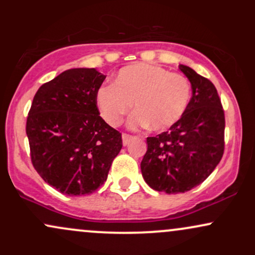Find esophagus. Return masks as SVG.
Returning <instances> with one entry per match:
<instances>
[{
  "mask_svg": "<svg viewBox=\"0 0 255 255\" xmlns=\"http://www.w3.org/2000/svg\"><path fill=\"white\" fill-rule=\"evenodd\" d=\"M133 135H130V134H127V133H124L122 134V142H124V145H128L129 144V141L131 139H133Z\"/></svg>",
  "mask_w": 255,
  "mask_h": 255,
  "instance_id": "1",
  "label": "esophagus"
}]
</instances>
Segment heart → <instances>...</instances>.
<instances>
[{
    "label": "heart",
    "mask_w": 255,
    "mask_h": 255,
    "mask_svg": "<svg viewBox=\"0 0 255 255\" xmlns=\"http://www.w3.org/2000/svg\"><path fill=\"white\" fill-rule=\"evenodd\" d=\"M192 86L184 75L156 64L136 63L120 69L113 85L99 87L96 103L108 125L119 126L125 115L137 110L129 120L133 128L150 125L164 130L183 116L191 101Z\"/></svg>",
    "instance_id": "1"
}]
</instances>
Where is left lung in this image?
<instances>
[{
	"label": "left lung",
	"mask_w": 255,
	"mask_h": 255,
	"mask_svg": "<svg viewBox=\"0 0 255 255\" xmlns=\"http://www.w3.org/2000/svg\"><path fill=\"white\" fill-rule=\"evenodd\" d=\"M180 69L192 85L183 116L166 131L148 136L141 160L146 183L166 194L188 192L204 182L224 153L225 116L217 89L189 67Z\"/></svg>",
	"instance_id": "left-lung-1"
}]
</instances>
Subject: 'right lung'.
Masks as SVG:
<instances>
[{
	"instance_id": "right-lung-1",
	"label": "right lung",
	"mask_w": 255,
	"mask_h": 255,
	"mask_svg": "<svg viewBox=\"0 0 255 255\" xmlns=\"http://www.w3.org/2000/svg\"><path fill=\"white\" fill-rule=\"evenodd\" d=\"M105 75L74 68L43 84L26 121L31 162L40 177L67 195H87L107 181L122 135L99 115L96 93Z\"/></svg>"
}]
</instances>
